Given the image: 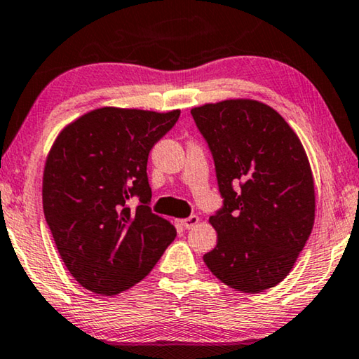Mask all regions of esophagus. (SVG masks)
<instances>
[{
  "mask_svg": "<svg viewBox=\"0 0 359 359\" xmlns=\"http://www.w3.org/2000/svg\"><path fill=\"white\" fill-rule=\"evenodd\" d=\"M198 222H201V218H198L197 215H192V217H189V218L181 219V224H183L186 229H191V228H194V226H196Z\"/></svg>",
  "mask_w": 359,
  "mask_h": 359,
  "instance_id": "obj_1",
  "label": "esophagus"
}]
</instances>
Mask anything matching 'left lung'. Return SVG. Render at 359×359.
Returning a JSON list of instances; mask_svg holds the SVG:
<instances>
[{"instance_id": "left-lung-1", "label": "left lung", "mask_w": 359, "mask_h": 359, "mask_svg": "<svg viewBox=\"0 0 359 359\" xmlns=\"http://www.w3.org/2000/svg\"><path fill=\"white\" fill-rule=\"evenodd\" d=\"M191 114L224 198L208 219L218 242L203 262L236 290L274 287L294 268L314 223V181L300 137L255 99L203 104Z\"/></svg>"}]
</instances>
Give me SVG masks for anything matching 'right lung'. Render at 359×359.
<instances>
[{
	"mask_svg": "<svg viewBox=\"0 0 359 359\" xmlns=\"http://www.w3.org/2000/svg\"><path fill=\"white\" fill-rule=\"evenodd\" d=\"M180 110L99 107L60 131L43 172V210L76 283L117 295L151 273L176 229L147 205V157ZM140 197L135 211L126 205Z\"/></svg>",
	"mask_w": 359,
	"mask_h": 359,
	"instance_id": "right-lung-1",
	"label": "right lung"
}]
</instances>
